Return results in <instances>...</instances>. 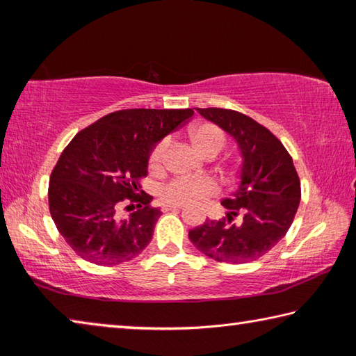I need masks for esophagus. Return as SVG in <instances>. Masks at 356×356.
I'll return each instance as SVG.
<instances>
[{"mask_svg":"<svg viewBox=\"0 0 356 356\" xmlns=\"http://www.w3.org/2000/svg\"><path fill=\"white\" fill-rule=\"evenodd\" d=\"M184 206L182 204H171V202H165L163 206H161V210H163V212H170V210H179V209H182Z\"/></svg>","mask_w":356,"mask_h":356,"instance_id":"1","label":"esophagus"}]
</instances>
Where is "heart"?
I'll return each mask as SVG.
<instances>
[{"mask_svg":"<svg viewBox=\"0 0 356 356\" xmlns=\"http://www.w3.org/2000/svg\"><path fill=\"white\" fill-rule=\"evenodd\" d=\"M190 140L193 146L206 159H213L226 146V134L218 125L212 122H202L193 127L190 131ZM168 140L159 141L149 154V170L160 172L165 166ZM218 185L210 179H174L163 186L161 196L165 201L179 204H193L207 200L218 193Z\"/></svg>","mask_w":356,"mask_h":356,"instance_id":"b5f03b06","label":"heart"}]
</instances>
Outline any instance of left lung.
Here are the masks:
<instances>
[{
    "instance_id": "1",
    "label": "left lung",
    "mask_w": 356,
    "mask_h": 356,
    "mask_svg": "<svg viewBox=\"0 0 356 356\" xmlns=\"http://www.w3.org/2000/svg\"><path fill=\"white\" fill-rule=\"evenodd\" d=\"M197 111L236 138L243 161L237 190L221 201L227 210L226 218L206 220L190 229L188 237L213 261H256L286 236L300 206V177L292 156L272 131L243 113L226 108Z\"/></svg>"
}]
</instances>
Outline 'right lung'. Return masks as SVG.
I'll return each instance as SVG.
<instances>
[{"instance_id": "1", "label": "right lung", "mask_w": 356, "mask_h": 356, "mask_svg": "<svg viewBox=\"0 0 356 356\" xmlns=\"http://www.w3.org/2000/svg\"><path fill=\"white\" fill-rule=\"evenodd\" d=\"M193 114L191 108L119 110L78 131L65 146L50 176L48 207L59 234L81 259L113 267L149 245L161 215L141 190L149 154Z\"/></svg>"}]
</instances>
